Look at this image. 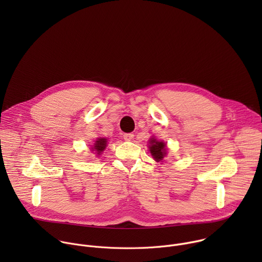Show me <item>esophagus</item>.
Segmentation results:
<instances>
[{"mask_svg":"<svg viewBox=\"0 0 262 262\" xmlns=\"http://www.w3.org/2000/svg\"><path fill=\"white\" fill-rule=\"evenodd\" d=\"M123 139L125 141H132L134 139V134L129 133V134H123Z\"/></svg>","mask_w":262,"mask_h":262,"instance_id":"1","label":"esophagus"}]
</instances>
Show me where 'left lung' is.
Here are the masks:
<instances>
[{"mask_svg": "<svg viewBox=\"0 0 262 262\" xmlns=\"http://www.w3.org/2000/svg\"><path fill=\"white\" fill-rule=\"evenodd\" d=\"M149 151L157 162H163L167 156V144L163 141L157 140L155 137L149 140Z\"/></svg>", "mask_w": 262, "mask_h": 262, "instance_id": "8db88e82", "label": "left lung"}]
</instances>
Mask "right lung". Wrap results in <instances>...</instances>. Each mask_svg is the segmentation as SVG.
Masks as SVG:
<instances>
[{"mask_svg":"<svg viewBox=\"0 0 262 262\" xmlns=\"http://www.w3.org/2000/svg\"><path fill=\"white\" fill-rule=\"evenodd\" d=\"M107 144V139L106 138H97L96 141L94 142V144L91 147V151L94 152V155L96 157H99L101 155V152L104 150L105 147Z\"/></svg>","mask_w":262,"mask_h":262,"instance_id":"right-lung-1","label":"right lung"}]
</instances>
